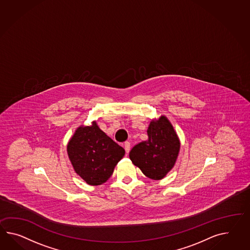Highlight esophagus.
Here are the masks:
<instances>
[{
    "mask_svg": "<svg viewBox=\"0 0 250 250\" xmlns=\"http://www.w3.org/2000/svg\"><path fill=\"white\" fill-rule=\"evenodd\" d=\"M125 152H129V151H130V147H131V145H130V143L129 142H125Z\"/></svg>",
    "mask_w": 250,
    "mask_h": 250,
    "instance_id": "obj_1",
    "label": "esophagus"
}]
</instances>
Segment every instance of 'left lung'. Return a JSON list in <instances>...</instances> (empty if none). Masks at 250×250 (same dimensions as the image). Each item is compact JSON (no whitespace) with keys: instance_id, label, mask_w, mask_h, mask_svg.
<instances>
[{"instance_id":"left-lung-1","label":"left lung","mask_w":250,"mask_h":250,"mask_svg":"<svg viewBox=\"0 0 250 250\" xmlns=\"http://www.w3.org/2000/svg\"><path fill=\"white\" fill-rule=\"evenodd\" d=\"M147 134L148 140L134 146L129 152V157L146 176L161 180L175 165L180 141L165 116L151 122Z\"/></svg>"}]
</instances>
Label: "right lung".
Here are the masks:
<instances>
[{"mask_svg": "<svg viewBox=\"0 0 250 250\" xmlns=\"http://www.w3.org/2000/svg\"><path fill=\"white\" fill-rule=\"evenodd\" d=\"M125 152V149L100 130L96 122L91 126L78 128L67 145V154L74 170L90 185L105 183Z\"/></svg>", "mask_w": 250, "mask_h": 250, "instance_id": "add662e5", "label": "right lung"}]
</instances>
